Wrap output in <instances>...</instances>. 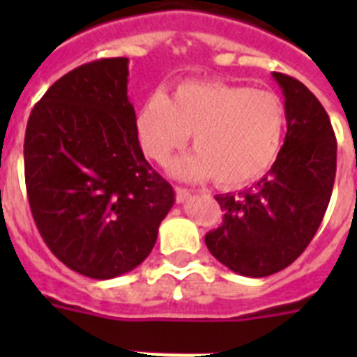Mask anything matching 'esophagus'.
<instances>
[{"instance_id":"obj_1","label":"esophagus","mask_w":357,"mask_h":357,"mask_svg":"<svg viewBox=\"0 0 357 357\" xmlns=\"http://www.w3.org/2000/svg\"><path fill=\"white\" fill-rule=\"evenodd\" d=\"M190 198V190L183 189V187H176V202L179 204H185V202Z\"/></svg>"}]
</instances>
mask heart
Wrapping results in <instances>:
<instances>
[{"label":"heart","instance_id":"b5f03b06","mask_svg":"<svg viewBox=\"0 0 357 357\" xmlns=\"http://www.w3.org/2000/svg\"><path fill=\"white\" fill-rule=\"evenodd\" d=\"M142 150L165 162L195 133L196 150L170 165L185 179H211L226 189L255 183L276 162L285 135V105L271 91L224 81H185L172 100L148 96L137 116Z\"/></svg>","mask_w":357,"mask_h":357}]
</instances>
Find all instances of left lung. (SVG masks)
Listing matches in <instances>:
<instances>
[{"label": "left lung", "mask_w": 357, "mask_h": 357, "mask_svg": "<svg viewBox=\"0 0 357 357\" xmlns=\"http://www.w3.org/2000/svg\"><path fill=\"white\" fill-rule=\"evenodd\" d=\"M285 98L287 135L274 167L248 190L218 195L222 224L206 235L209 252L241 276L283 271L315 237L330 204L337 140L315 94L274 72Z\"/></svg>", "instance_id": "1"}]
</instances>
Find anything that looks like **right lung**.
I'll use <instances>...</instances> for the list:
<instances>
[{
    "label": "right lung",
    "instance_id": "obj_1",
    "mask_svg": "<svg viewBox=\"0 0 357 357\" xmlns=\"http://www.w3.org/2000/svg\"><path fill=\"white\" fill-rule=\"evenodd\" d=\"M128 59H100L55 81L31 111L25 187L44 243L72 271L111 280L150 255L174 189L139 144Z\"/></svg>",
    "mask_w": 357,
    "mask_h": 357
}]
</instances>
